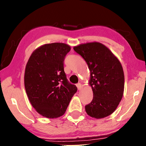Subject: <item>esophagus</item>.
Masks as SVG:
<instances>
[{
	"mask_svg": "<svg viewBox=\"0 0 146 146\" xmlns=\"http://www.w3.org/2000/svg\"><path fill=\"white\" fill-rule=\"evenodd\" d=\"M76 87H77L78 90H80L81 88H82V84H81V83H78L77 84H76Z\"/></svg>",
	"mask_w": 146,
	"mask_h": 146,
	"instance_id": "34e87169",
	"label": "esophagus"
}]
</instances>
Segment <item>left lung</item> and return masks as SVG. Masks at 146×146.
<instances>
[{
    "label": "left lung",
    "instance_id": "obj_1",
    "mask_svg": "<svg viewBox=\"0 0 146 146\" xmlns=\"http://www.w3.org/2000/svg\"><path fill=\"white\" fill-rule=\"evenodd\" d=\"M90 71L89 84L93 98L85 106L90 117L102 118L115 111L122 100L124 90V74L122 64L107 47L100 42H89L75 46Z\"/></svg>",
    "mask_w": 146,
    "mask_h": 146
}]
</instances>
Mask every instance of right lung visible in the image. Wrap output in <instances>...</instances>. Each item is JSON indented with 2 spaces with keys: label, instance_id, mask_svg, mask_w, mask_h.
<instances>
[{
  "label": "right lung",
  "instance_id": "1",
  "mask_svg": "<svg viewBox=\"0 0 146 146\" xmlns=\"http://www.w3.org/2000/svg\"><path fill=\"white\" fill-rule=\"evenodd\" d=\"M71 50L64 43L46 44L36 48L27 62L24 86L36 112L48 118L62 116L77 88L68 82L64 60Z\"/></svg>",
  "mask_w": 146,
  "mask_h": 146
}]
</instances>
